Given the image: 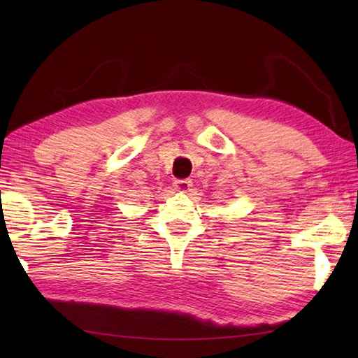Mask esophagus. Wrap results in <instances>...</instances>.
I'll use <instances>...</instances> for the list:
<instances>
[{
  "mask_svg": "<svg viewBox=\"0 0 358 358\" xmlns=\"http://www.w3.org/2000/svg\"><path fill=\"white\" fill-rule=\"evenodd\" d=\"M173 186H175V189H177V191L186 192V191H189V187L192 186V183H191V180L183 178V180H175Z\"/></svg>",
  "mask_w": 358,
  "mask_h": 358,
  "instance_id": "esophagus-1",
  "label": "esophagus"
}]
</instances>
